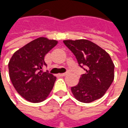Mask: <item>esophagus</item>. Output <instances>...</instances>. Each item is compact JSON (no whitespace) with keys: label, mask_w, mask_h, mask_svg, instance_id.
I'll list each match as a JSON object with an SVG mask.
<instances>
[{"label":"esophagus","mask_w":128,"mask_h":128,"mask_svg":"<svg viewBox=\"0 0 128 128\" xmlns=\"http://www.w3.org/2000/svg\"><path fill=\"white\" fill-rule=\"evenodd\" d=\"M68 75V72H65V73H62V74H60V76H62V77H63V76H66V75Z\"/></svg>","instance_id":"esophagus-1"}]
</instances>
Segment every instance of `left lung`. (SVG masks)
<instances>
[{
	"instance_id": "left-lung-1",
	"label": "left lung",
	"mask_w": 128,
	"mask_h": 128,
	"mask_svg": "<svg viewBox=\"0 0 128 128\" xmlns=\"http://www.w3.org/2000/svg\"><path fill=\"white\" fill-rule=\"evenodd\" d=\"M63 42L75 55L80 66L86 71L82 75L78 85L71 88L73 96L83 103L100 99L114 78V65L109 54L88 40H68Z\"/></svg>"
}]
</instances>
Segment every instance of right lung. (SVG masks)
<instances>
[{"label": "right lung", "instance_id": "obj_1", "mask_svg": "<svg viewBox=\"0 0 128 128\" xmlns=\"http://www.w3.org/2000/svg\"><path fill=\"white\" fill-rule=\"evenodd\" d=\"M57 44V40L40 37L18 49L10 59V80L18 94L28 102H43L53 89L56 78L42 70L46 66V54Z\"/></svg>", "mask_w": 128, "mask_h": 128}]
</instances>
